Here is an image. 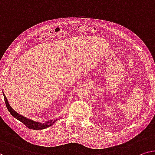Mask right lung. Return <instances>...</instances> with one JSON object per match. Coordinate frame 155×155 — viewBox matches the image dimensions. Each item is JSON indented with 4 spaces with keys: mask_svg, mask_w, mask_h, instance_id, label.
<instances>
[{
    "mask_svg": "<svg viewBox=\"0 0 155 155\" xmlns=\"http://www.w3.org/2000/svg\"><path fill=\"white\" fill-rule=\"evenodd\" d=\"M3 96H4L5 102L7 108H8L9 112L10 113V114L12 115L14 117H15L16 119H17L18 120H19L22 123H24L28 128L31 129H35V130H40V129H46V128L48 127L51 126L55 121L58 120L56 119V120H55L54 121L49 120V121L45 122V123H40V122H34L28 118H26V117H25L24 116H23V115L18 114L17 112H16L15 110L10 107V104H9L8 101V100H7V97L4 94H3Z\"/></svg>",
    "mask_w": 155,
    "mask_h": 155,
    "instance_id": "right-lung-1",
    "label": "right lung"
}]
</instances>
